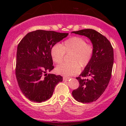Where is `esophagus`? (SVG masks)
Segmentation results:
<instances>
[{
	"label": "esophagus",
	"instance_id": "obj_1",
	"mask_svg": "<svg viewBox=\"0 0 126 126\" xmlns=\"http://www.w3.org/2000/svg\"><path fill=\"white\" fill-rule=\"evenodd\" d=\"M70 78L69 77H63V81H68L69 80Z\"/></svg>",
	"mask_w": 126,
	"mask_h": 126
}]
</instances>
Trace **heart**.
<instances>
[{
	"instance_id": "obj_1",
	"label": "heart",
	"mask_w": 126,
	"mask_h": 126,
	"mask_svg": "<svg viewBox=\"0 0 126 126\" xmlns=\"http://www.w3.org/2000/svg\"><path fill=\"white\" fill-rule=\"evenodd\" d=\"M94 52L92 45L87 44L85 39L79 37H73L67 39L61 45L56 44L50 49V56L53 62L60 63L63 61L65 53H70L69 63L58 65L56 71L63 76L76 75L81 68H84L89 63Z\"/></svg>"
}]
</instances>
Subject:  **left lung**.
I'll list each match as a JSON object with an SVG mask.
<instances>
[{
    "label": "left lung",
    "mask_w": 126,
    "mask_h": 126,
    "mask_svg": "<svg viewBox=\"0 0 126 126\" xmlns=\"http://www.w3.org/2000/svg\"><path fill=\"white\" fill-rule=\"evenodd\" d=\"M72 33L88 38L94 49L91 61L80 76L76 77L79 87L73 91L72 96L79 102H93L103 94L111 79L113 63L112 46L106 37L93 29H84Z\"/></svg>",
    "instance_id": "1"
}]
</instances>
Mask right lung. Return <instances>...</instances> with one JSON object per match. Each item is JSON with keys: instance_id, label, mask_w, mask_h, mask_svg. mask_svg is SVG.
Returning <instances> with one entry per match:
<instances>
[{"instance_id": "1", "label": "right lung", "mask_w": 126, "mask_h": 126, "mask_svg": "<svg viewBox=\"0 0 126 126\" xmlns=\"http://www.w3.org/2000/svg\"><path fill=\"white\" fill-rule=\"evenodd\" d=\"M68 33L37 30L30 32L17 47L15 75L23 94L30 101H45L51 97L63 77L46 74L54 69L50 49Z\"/></svg>"}]
</instances>
